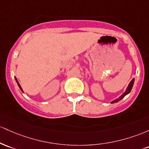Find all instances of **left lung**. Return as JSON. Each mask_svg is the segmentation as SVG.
I'll return each mask as SVG.
<instances>
[{"label":"left lung","instance_id":"8db88e82","mask_svg":"<svg viewBox=\"0 0 149 149\" xmlns=\"http://www.w3.org/2000/svg\"><path fill=\"white\" fill-rule=\"evenodd\" d=\"M134 82V79H133L131 81H130V83L129 84L128 87L127 88L126 91H125V92L124 93H123V94L120 97V98H118V99H115V100H114V101H112V102H111V103H117V102H118L119 101H120V100H121V99H123V98H124V97H125V96H126L127 94H128V93H130V91H131L132 88V86H133Z\"/></svg>","mask_w":149,"mask_h":149}]
</instances>
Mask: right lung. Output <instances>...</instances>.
Here are the masks:
<instances>
[{
	"label": "right lung",
	"mask_w": 149,
	"mask_h": 149,
	"mask_svg": "<svg viewBox=\"0 0 149 149\" xmlns=\"http://www.w3.org/2000/svg\"><path fill=\"white\" fill-rule=\"evenodd\" d=\"M15 80H16V81H17V84H18V86H19V88H20L21 89V91H22V87H21V86L20 85H19V82H18V81H17V78L15 77Z\"/></svg>",
	"instance_id": "obj_1"
}]
</instances>
